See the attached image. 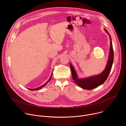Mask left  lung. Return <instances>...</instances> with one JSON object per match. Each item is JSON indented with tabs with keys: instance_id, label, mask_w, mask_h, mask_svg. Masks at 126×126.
<instances>
[{
	"instance_id": "obj_1",
	"label": "left lung",
	"mask_w": 126,
	"mask_h": 126,
	"mask_svg": "<svg viewBox=\"0 0 126 126\" xmlns=\"http://www.w3.org/2000/svg\"><path fill=\"white\" fill-rule=\"evenodd\" d=\"M105 30L109 35L110 40V50L108 61L106 68L102 73L97 76H94L85 79H79L73 67L71 65V64H70L73 80L77 85L81 87L83 89L86 90H92L103 84L107 80L111 72L114 61V51L111 36L107 30L105 29Z\"/></svg>"
}]
</instances>
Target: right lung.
Masks as SVG:
<instances>
[{
    "mask_svg": "<svg viewBox=\"0 0 126 126\" xmlns=\"http://www.w3.org/2000/svg\"><path fill=\"white\" fill-rule=\"evenodd\" d=\"M52 74H51V76H50V79H49V80L47 82H46L44 85H43L42 86H40V87H38V88H35V89H29V88H28L29 90H31V91H34V90H40V89H41L42 88H43V87H44V86H45L46 85H47V84L50 81V80H51V77H52Z\"/></svg>",
    "mask_w": 126,
    "mask_h": 126,
    "instance_id": "right-lung-1",
    "label": "right lung"
}]
</instances>
